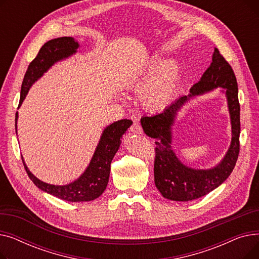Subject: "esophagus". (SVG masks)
Returning <instances> with one entry per match:
<instances>
[{
    "mask_svg": "<svg viewBox=\"0 0 259 259\" xmlns=\"http://www.w3.org/2000/svg\"><path fill=\"white\" fill-rule=\"evenodd\" d=\"M131 132L134 134H143V129L142 126L139 124V122H134L131 127Z\"/></svg>",
    "mask_w": 259,
    "mask_h": 259,
    "instance_id": "34e87169",
    "label": "esophagus"
}]
</instances>
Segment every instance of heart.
<instances>
[{
  "mask_svg": "<svg viewBox=\"0 0 259 259\" xmlns=\"http://www.w3.org/2000/svg\"><path fill=\"white\" fill-rule=\"evenodd\" d=\"M182 80V67L174 59L153 57L129 77L125 89L138 93L141 106L149 112H160L172 103ZM121 100H125L121 98Z\"/></svg>",
  "mask_w": 259,
  "mask_h": 259,
  "instance_id": "obj_1",
  "label": "heart"
}]
</instances>
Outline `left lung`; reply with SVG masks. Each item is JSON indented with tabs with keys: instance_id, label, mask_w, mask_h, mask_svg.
Wrapping results in <instances>:
<instances>
[{
	"instance_id": "left-lung-1",
	"label": "left lung",
	"mask_w": 259,
	"mask_h": 259,
	"mask_svg": "<svg viewBox=\"0 0 259 259\" xmlns=\"http://www.w3.org/2000/svg\"><path fill=\"white\" fill-rule=\"evenodd\" d=\"M216 88H222L227 99L233 132L231 144L224 158L214 167L209 169L191 168L180 161L171 148V130L175 118L188 100ZM239 115L240 106L235 74L219 49L215 48L212 63L198 83L191 87L188 95H183L158 114L141 118L144 132L156 141L154 183L162 196L175 201H190L210 193L229 178L239 153Z\"/></svg>"
}]
</instances>
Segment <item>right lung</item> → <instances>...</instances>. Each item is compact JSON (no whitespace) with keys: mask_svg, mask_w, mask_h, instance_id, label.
<instances>
[{"mask_svg":"<svg viewBox=\"0 0 259 259\" xmlns=\"http://www.w3.org/2000/svg\"><path fill=\"white\" fill-rule=\"evenodd\" d=\"M79 44L71 36H63L48 40L39 49L35 59L29 64L27 69L22 87L19 108L25 100L31 86L46 73L50 68L58 62L64 61L76 53ZM18 118L16 113V132L18 135ZM132 125L130 119H119L107 126L101 135L99 144L91 157L88 167L80 174L78 179L67 185H51L44 183L34 176L25 164L22 156L24 168L29 179L42 191L51 194L61 199L81 202L94 200L103 194L108 185L110 175L111 161L121 144L122 135Z\"/></svg>","mask_w":259,"mask_h":259,"instance_id":"right-lung-1","label":"right lung"}]
</instances>
